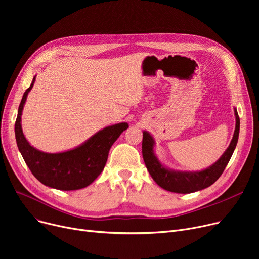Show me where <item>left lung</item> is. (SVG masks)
Returning <instances> with one entry per match:
<instances>
[{"mask_svg": "<svg viewBox=\"0 0 259 259\" xmlns=\"http://www.w3.org/2000/svg\"><path fill=\"white\" fill-rule=\"evenodd\" d=\"M234 112L236 116V126L233 139L231 141L230 146L215 164H213L206 170L199 172H175L165 168L154 155L153 138L148 132L144 131L142 152L147 170L152 176L153 181L159 187L167 190V191L183 194L199 191V190L208 188L209 186L214 184L223 174L237 145L240 121L236 109H234Z\"/></svg>", "mask_w": 259, "mask_h": 259, "instance_id": "8db88e82", "label": "left lung"}]
</instances>
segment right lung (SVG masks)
<instances>
[{
	"mask_svg": "<svg viewBox=\"0 0 259 259\" xmlns=\"http://www.w3.org/2000/svg\"><path fill=\"white\" fill-rule=\"evenodd\" d=\"M30 87L23 95L15 125L19 150L35 179L45 186L70 191L89 186L104 170L109 150L119 135L129 126L120 122L109 126L94 134L81 146L62 153H45L36 150L25 139L21 127V115Z\"/></svg>",
	"mask_w": 259,
	"mask_h": 259,
	"instance_id": "add662e5",
	"label": "right lung"
}]
</instances>
